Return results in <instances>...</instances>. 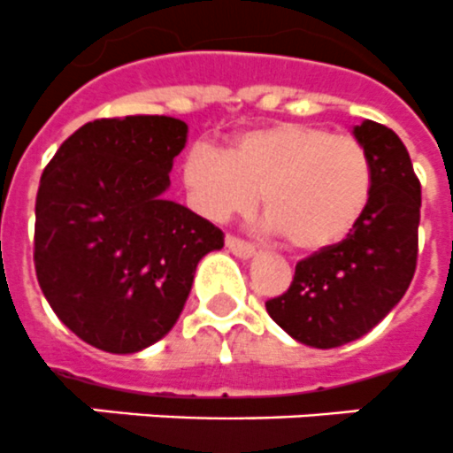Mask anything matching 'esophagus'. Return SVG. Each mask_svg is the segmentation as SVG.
I'll return each mask as SVG.
<instances>
[{
	"mask_svg": "<svg viewBox=\"0 0 453 453\" xmlns=\"http://www.w3.org/2000/svg\"><path fill=\"white\" fill-rule=\"evenodd\" d=\"M226 246L234 253V256H239V258H253V256H256V249H253L249 242H244V239L234 237V234H227Z\"/></svg>",
	"mask_w": 453,
	"mask_h": 453,
	"instance_id": "1",
	"label": "esophagus"
}]
</instances>
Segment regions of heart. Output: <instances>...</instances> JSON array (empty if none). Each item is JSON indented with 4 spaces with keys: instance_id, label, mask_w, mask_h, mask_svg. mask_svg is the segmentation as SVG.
<instances>
[{
    "instance_id": "heart-1",
    "label": "heart",
    "mask_w": 453,
    "mask_h": 453,
    "mask_svg": "<svg viewBox=\"0 0 453 453\" xmlns=\"http://www.w3.org/2000/svg\"><path fill=\"white\" fill-rule=\"evenodd\" d=\"M183 186L211 220L244 214L263 193L267 230L311 253L342 242L365 216L374 165L351 134L286 120L244 132L227 153L195 143L183 160Z\"/></svg>"
}]
</instances>
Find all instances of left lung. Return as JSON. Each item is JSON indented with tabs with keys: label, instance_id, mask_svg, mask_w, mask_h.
<instances>
[{
	"label": "left lung",
	"instance_id": "8db88e82",
	"mask_svg": "<svg viewBox=\"0 0 453 453\" xmlns=\"http://www.w3.org/2000/svg\"><path fill=\"white\" fill-rule=\"evenodd\" d=\"M354 137L374 165V190L358 226L340 244L296 265L284 296L265 303L293 340L334 349L363 337L410 288L418 253L421 183L391 127L363 120Z\"/></svg>",
	"mask_w": 453,
	"mask_h": 453
}]
</instances>
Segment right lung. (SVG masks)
I'll return each instance as SVG.
<instances>
[{
	"label": "right lung",
	"mask_w": 453,
	"mask_h": 453,
	"mask_svg": "<svg viewBox=\"0 0 453 453\" xmlns=\"http://www.w3.org/2000/svg\"><path fill=\"white\" fill-rule=\"evenodd\" d=\"M188 125L169 116L86 123L46 165L35 267L48 304L90 347L137 354L163 340L223 233L167 200Z\"/></svg>",
	"instance_id": "right-lung-1"
}]
</instances>
